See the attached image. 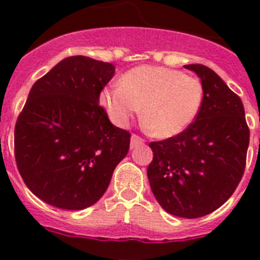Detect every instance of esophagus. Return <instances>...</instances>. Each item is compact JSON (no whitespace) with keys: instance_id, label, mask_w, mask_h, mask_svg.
Listing matches in <instances>:
<instances>
[{"instance_id":"esophagus-1","label":"esophagus","mask_w":260,"mask_h":260,"mask_svg":"<svg viewBox=\"0 0 260 260\" xmlns=\"http://www.w3.org/2000/svg\"><path fill=\"white\" fill-rule=\"evenodd\" d=\"M144 141L142 139L141 137H138V135H132V139H130V147L134 148V147L139 146V144H143Z\"/></svg>"}]
</instances>
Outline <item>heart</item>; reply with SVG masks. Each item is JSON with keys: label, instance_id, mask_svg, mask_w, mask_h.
<instances>
[{"label": "heart", "instance_id": "b5f03b06", "mask_svg": "<svg viewBox=\"0 0 260 260\" xmlns=\"http://www.w3.org/2000/svg\"><path fill=\"white\" fill-rule=\"evenodd\" d=\"M99 103L112 122L125 126L142 108V121L157 138H172L189 127L201 112L203 86L195 77L162 66L127 71L122 83L105 87Z\"/></svg>", "mask_w": 260, "mask_h": 260}]
</instances>
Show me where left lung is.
<instances>
[{"instance_id":"obj_1","label":"left lung","mask_w":260,"mask_h":260,"mask_svg":"<svg viewBox=\"0 0 260 260\" xmlns=\"http://www.w3.org/2000/svg\"><path fill=\"white\" fill-rule=\"evenodd\" d=\"M201 78L203 104L185 132L151 142V190L171 215L197 219L222 206L240 183L250 132L241 99L215 71L186 65Z\"/></svg>"}]
</instances>
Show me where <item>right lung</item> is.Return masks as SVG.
I'll list each match as a JSON object with an SVG mask.
<instances>
[{"instance_id":"1","label":"right lung","mask_w":260,"mask_h":260,"mask_svg":"<svg viewBox=\"0 0 260 260\" xmlns=\"http://www.w3.org/2000/svg\"><path fill=\"white\" fill-rule=\"evenodd\" d=\"M114 70L109 62L68 57L29 91L14 132L15 160L27 187L50 206L95 204L127 155L130 133L99 105Z\"/></svg>"}]
</instances>
